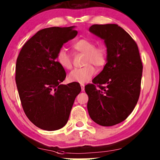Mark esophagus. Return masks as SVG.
<instances>
[{
    "mask_svg": "<svg viewBox=\"0 0 160 160\" xmlns=\"http://www.w3.org/2000/svg\"><path fill=\"white\" fill-rule=\"evenodd\" d=\"M80 87L82 91H84V90H85V85H84V84H80Z\"/></svg>",
    "mask_w": 160,
    "mask_h": 160,
    "instance_id": "34e87169",
    "label": "esophagus"
}]
</instances>
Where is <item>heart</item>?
<instances>
[{
	"instance_id": "b5f03b06",
	"label": "heart",
	"mask_w": 160,
	"mask_h": 160,
	"mask_svg": "<svg viewBox=\"0 0 160 160\" xmlns=\"http://www.w3.org/2000/svg\"><path fill=\"white\" fill-rule=\"evenodd\" d=\"M72 48L75 51L85 54L82 68H75L68 75L71 82L85 83L91 79L95 73V68L91 63L97 67L105 65L107 60V51L103 45L95 46L94 41L82 38L72 43ZM57 59L59 64L66 69L72 67V58L65 49H60L57 55Z\"/></svg>"
}]
</instances>
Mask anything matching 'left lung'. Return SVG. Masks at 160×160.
Wrapping results in <instances>:
<instances>
[{
    "label": "left lung",
    "mask_w": 160,
    "mask_h": 160,
    "mask_svg": "<svg viewBox=\"0 0 160 160\" xmlns=\"http://www.w3.org/2000/svg\"><path fill=\"white\" fill-rule=\"evenodd\" d=\"M89 31L104 40L107 60L93 84L85 88L88 112L99 125L113 126L126 120L138 102L143 72L140 54L136 42L118 24H94Z\"/></svg>",
    "instance_id": "obj_1"
}]
</instances>
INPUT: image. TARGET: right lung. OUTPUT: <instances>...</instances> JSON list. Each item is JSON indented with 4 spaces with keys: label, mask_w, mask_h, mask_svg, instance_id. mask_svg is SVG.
Instances as JSON below:
<instances>
[{
    "label": "right lung",
    "mask_w": 160,
    "mask_h": 160,
    "mask_svg": "<svg viewBox=\"0 0 160 160\" xmlns=\"http://www.w3.org/2000/svg\"><path fill=\"white\" fill-rule=\"evenodd\" d=\"M75 27L42 29L23 46L17 59L15 80L22 108L36 127L47 131L62 128L68 120L80 84H60L64 68L57 61L64 43L77 36Z\"/></svg>",
    "instance_id": "right-lung-1"
}]
</instances>
